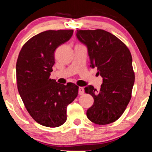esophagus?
Listing matches in <instances>:
<instances>
[{"label": "esophagus", "instance_id": "esophagus-1", "mask_svg": "<svg viewBox=\"0 0 152 152\" xmlns=\"http://www.w3.org/2000/svg\"><path fill=\"white\" fill-rule=\"evenodd\" d=\"M79 94L82 95L84 93V87H79Z\"/></svg>", "mask_w": 152, "mask_h": 152}]
</instances>
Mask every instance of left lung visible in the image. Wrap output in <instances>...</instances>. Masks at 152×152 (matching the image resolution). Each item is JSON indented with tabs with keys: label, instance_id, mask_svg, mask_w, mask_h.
<instances>
[{
	"label": "left lung",
	"instance_id": "8db88e82",
	"mask_svg": "<svg viewBox=\"0 0 152 152\" xmlns=\"http://www.w3.org/2000/svg\"><path fill=\"white\" fill-rule=\"evenodd\" d=\"M77 38L87 48L90 66L102 77L100 90L91 85L85 92L94 98L87 118L95 124H108L124 113L131 97L135 75L129 50L118 37L103 30H77Z\"/></svg>",
	"mask_w": 152,
	"mask_h": 152
}]
</instances>
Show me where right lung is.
Masks as SVG:
<instances>
[{
	"label": "right lung",
	"instance_id": "right-lung-1",
	"mask_svg": "<svg viewBox=\"0 0 152 152\" xmlns=\"http://www.w3.org/2000/svg\"><path fill=\"white\" fill-rule=\"evenodd\" d=\"M72 30H48L32 37L20 50L16 62L19 95L27 111L37 122L57 127L66 121V110L78 94L73 83L64 85L50 78L55 51L70 40Z\"/></svg>",
	"mask_w": 152,
	"mask_h": 152
}]
</instances>
